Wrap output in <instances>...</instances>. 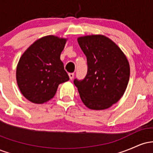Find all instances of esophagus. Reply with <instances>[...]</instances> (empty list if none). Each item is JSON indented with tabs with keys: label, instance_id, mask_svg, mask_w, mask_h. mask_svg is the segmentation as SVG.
Listing matches in <instances>:
<instances>
[{
	"label": "esophagus",
	"instance_id": "esophagus-1",
	"mask_svg": "<svg viewBox=\"0 0 153 153\" xmlns=\"http://www.w3.org/2000/svg\"><path fill=\"white\" fill-rule=\"evenodd\" d=\"M68 75H69V78L71 80H72V79L73 78V77H74V73H69L68 74Z\"/></svg>",
	"mask_w": 153,
	"mask_h": 153
}]
</instances>
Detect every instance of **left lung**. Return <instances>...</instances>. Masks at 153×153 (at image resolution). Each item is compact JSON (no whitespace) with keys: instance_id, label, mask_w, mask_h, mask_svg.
Listing matches in <instances>:
<instances>
[{"instance_id":"left-lung-1","label":"left lung","mask_w":153,"mask_h":153,"mask_svg":"<svg viewBox=\"0 0 153 153\" xmlns=\"http://www.w3.org/2000/svg\"><path fill=\"white\" fill-rule=\"evenodd\" d=\"M78 42L88 63L85 78L74 80L80 99L90 109H107L118 102L127 89L129 61L118 45L104 35L79 36Z\"/></svg>"}]
</instances>
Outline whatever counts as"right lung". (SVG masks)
Here are the masks:
<instances>
[{
    "label": "right lung",
    "mask_w": 153,
    "mask_h": 153,
    "mask_svg": "<svg viewBox=\"0 0 153 153\" xmlns=\"http://www.w3.org/2000/svg\"><path fill=\"white\" fill-rule=\"evenodd\" d=\"M68 38L47 35L36 40L23 53L16 67V82L23 96L42 104L54 97L60 83L69 80L60 60Z\"/></svg>",
    "instance_id": "obj_1"
}]
</instances>
